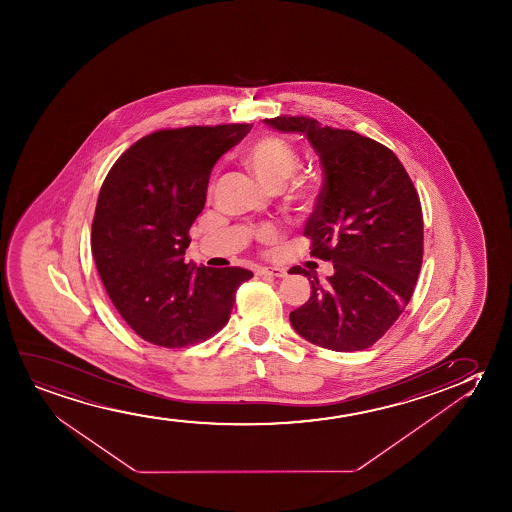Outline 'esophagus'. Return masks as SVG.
Wrapping results in <instances>:
<instances>
[{
  "label": "esophagus",
  "instance_id": "obj_1",
  "mask_svg": "<svg viewBox=\"0 0 512 512\" xmlns=\"http://www.w3.org/2000/svg\"><path fill=\"white\" fill-rule=\"evenodd\" d=\"M257 273L274 276V278H285L287 276V269H283V267H260Z\"/></svg>",
  "mask_w": 512,
  "mask_h": 512
}]
</instances>
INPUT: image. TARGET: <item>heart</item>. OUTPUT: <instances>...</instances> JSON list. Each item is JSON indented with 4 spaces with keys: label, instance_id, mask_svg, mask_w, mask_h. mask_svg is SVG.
Listing matches in <instances>:
<instances>
[{
    "label": "heart",
    "instance_id": "b5f03b06",
    "mask_svg": "<svg viewBox=\"0 0 512 512\" xmlns=\"http://www.w3.org/2000/svg\"><path fill=\"white\" fill-rule=\"evenodd\" d=\"M245 168L252 173L253 178L260 183V187L269 192H278L283 185L295 175L299 168V157L292 145L280 138H262L246 148L243 155ZM313 197L311 185L306 182H297L292 187L290 199L301 206H308ZM278 238V231L273 225H266L260 229V239L274 241Z\"/></svg>",
    "mask_w": 512,
    "mask_h": 512
}]
</instances>
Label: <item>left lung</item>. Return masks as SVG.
<instances>
[{"mask_svg":"<svg viewBox=\"0 0 512 512\" xmlns=\"http://www.w3.org/2000/svg\"><path fill=\"white\" fill-rule=\"evenodd\" d=\"M264 124L302 134L323 169L304 236L313 241L311 255L330 260L334 274L325 283L313 278L311 297L290 313V323L327 350H365L411 301L423 259L420 197L397 155L378 141L308 117ZM290 274L309 276L297 266Z\"/></svg>","mask_w":512,"mask_h":512,"instance_id":"1","label":"left lung"}]
</instances>
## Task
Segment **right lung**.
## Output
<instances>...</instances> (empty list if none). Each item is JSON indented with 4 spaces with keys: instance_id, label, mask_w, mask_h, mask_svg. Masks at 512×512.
Here are the masks:
<instances>
[{
    "instance_id": "obj_1",
    "label": "right lung",
    "mask_w": 512,
    "mask_h": 512,
    "mask_svg": "<svg viewBox=\"0 0 512 512\" xmlns=\"http://www.w3.org/2000/svg\"><path fill=\"white\" fill-rule=\"evenodd\" d=\"M250 124L148 134L113 164L99 190L91 245L99 278L127 325L148 343L182 348L229 322L243 267L185 264L189 229L211 169Z\"/></svg>"
}]
</instances>
